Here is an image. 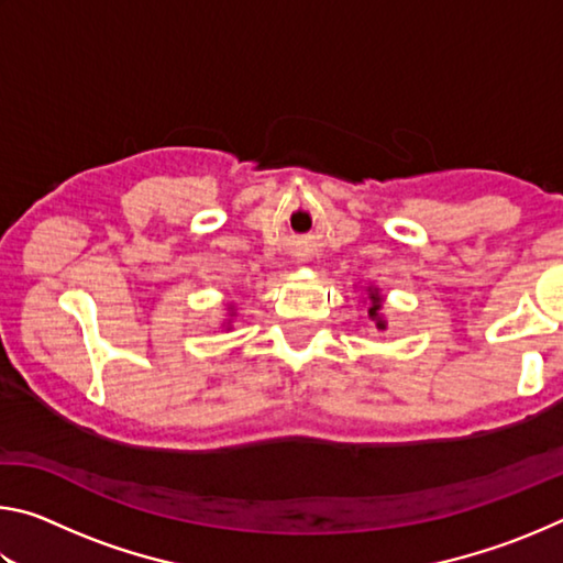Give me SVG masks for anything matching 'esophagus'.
<instances>
[{
  "label": "esophagus",
  "instance_id": "34e87169",
  "mask_svg": "<svg viewBox=\"0 0 563 563\" xmlns=\"http://www.w3.org/2000/svg\"><path fill=\"white\" fill-rule=\"evenodd\" d=\"M295 263H298V265H305V263H308V258H298Z\"/></svg>",
  "mask_w": 563,
  "mask_h": 563
}]
</instances>
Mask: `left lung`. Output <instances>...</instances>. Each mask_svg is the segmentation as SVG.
Masks as SVG:
<instances>
[{"instance_id":"left-lung-1","label":"left lung","mask_w":563,"mask_h":563,"mask_svg":"<svg viewBox=\"0 0 563 563\" xmlns=\"http://www.w3.org/2000/svg\"><path fill=\"white\" fill-rule=\"evenodd\" d=\"M365 300H367V318L375 320L377 330H387V320L383 316V302L385 295L377 285H365Z\"/></svg>"}]
</instances>
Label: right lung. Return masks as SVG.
Here are the masks:
<instances>
[{
    "label": "right lung",
    "instance_id": "1",
    "mask_svg": "<svg viewBox=\"0 0 563 563\" xmlns=\"http://www.w3.org/2000/svg\"><path fill=\"white\" fill-rule=\"evenodd\" d=\"M233 318H235V308H233V305H228V308H225V320H223V328L225 330H231Z\"/></svg>",
    "mask_w": 563,
    "mask_h": 563
}]
</instances>
